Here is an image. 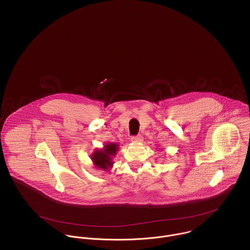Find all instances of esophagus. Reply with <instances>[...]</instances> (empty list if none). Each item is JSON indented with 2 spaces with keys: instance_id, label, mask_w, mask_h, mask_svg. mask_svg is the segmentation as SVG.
Here are the masks:
<instances>
[{
  "instance_id": "esophagus-1",
  "label": "esophagus",
  "mask_w": 250,
  "mask_h": 250,
  "mask_svg": "<svg viewBox=\"0 0 250 250\" xmlns=\"http://www.w3.org/2000/svg\"><path fill=\"white\" fill-rule=\"evenodd\" d=\"M131 141L133 142V143H140V142H142L143 141V136L142 135H136V136H132L131 137Z\"/></svg>"
}]
</instances>
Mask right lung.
Instances as JSON below:
<instances>
[{"label": "right lung", "instance_id": "obj_1", "mask_svg": "<svg viewBox=\"0 0 250 250\" xmlns=\"http://www.w3.org/2000/svg\"><path fill=\"white\" fill-rule=\"evenodd\" d=\"M119 149V144L108 143L103 149H95L91 155V160L96 168L108 170L113 166V158L116 156Z\"/></svg>", "mask_w": 250, "mask_h": 250}]
</instances>
